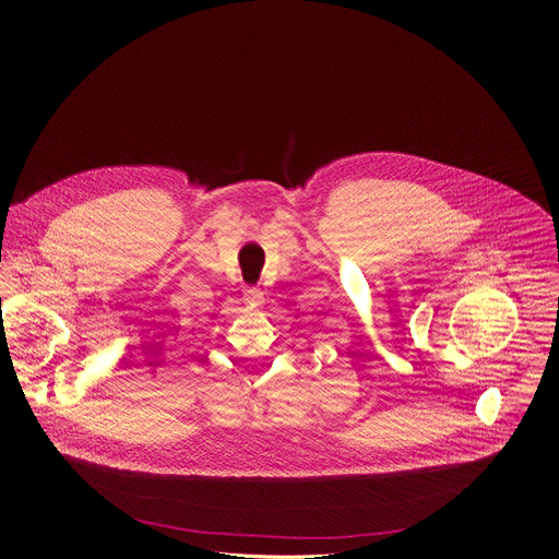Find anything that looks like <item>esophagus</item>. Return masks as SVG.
Listing matches in <instances>:
<instances>
[{"instance_id":"34e87169","label":"esophagus","mask_w":559,"mask_h":559,"mask_svg":"<svg viewBox=\"0 0 559 559\" xmlns=\"http://www.w3.org/2000/svg\"><path fill=\"white\" fill-rule=\"evenodd\" d=\"M246 300H250V302H254V305H263V302H265L263 289H259V287H248V289H246Z\"/></svg>"}]
</instances>
